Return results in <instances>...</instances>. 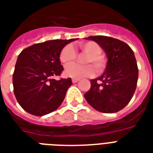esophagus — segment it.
I'll use <instances>...</instances> for the list:
<instances>
[{
	"label": "esophagus",
	"mask_w": 153,
	"mask_h": 153,
	"mask_svg": "<svg viewBox=\"0 0 153 153\" xmlns=\"http://www.w3.org/2000/svg\"><path fill=\"white\" fill-rule=\"evenodd\" d=\"M72 81H73V83H76L79 81V79H75V78H73V79H72Z\"/></svg>",
	"instance_id": "34e87169"
}]
</instances>
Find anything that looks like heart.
<instances>
[{
  "label": "heart",
  "mask_w": 153,
  "mask_h": 153,
  "mask_svg": "<svg viewBox=\"0 0 153 153\" xmlns=\"http://www.w3.org/2000/svg\"><path fill=\"white\" fill-rule=\"evenodd\" d=\"M78 47L85 53L87 56L85 57V63H92L96 66L98 71L102 70L105 66V60L101 54V48L97 43L94 41H85L78 45ZM76 58V52L72 45H66L61 50L60 54V60L64 65L73 62ZM95 67L91 65H79L73 63L68 65L65 69V74L68 77L80 79L82 77L92 76L95 74Z\"/></svg>",
  "instance_id": "1"
}]
</instances>
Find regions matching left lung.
Listing matches in <instances>:
<instances>
[{"label": "left lung", "mask_w": 153, "mask_h": 153, "mask_svg": "<svg viewBox=\"0 0 153 153\" xmlns=\"http://www.w3.org/2000/svg\"><path fill=\"white\" fill-rule=\"evenodd\" d=\"M108 57L106 69L98 78L90 80L85 100L93 108L105 113L117 112L126 106L137 88L138 68L134 53L127 44L110 36H93Z\"/></svg>", "instance_id": "obj_1"}]
</instances>
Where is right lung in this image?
Wrapping results in <instances>:
<instances>
[{
	"label": "right lung",
	"instance_id": "1",
	"mask_svg": "<svg viewBox=\"0 0 153 153\" xmlns=\"http://www.w3.org/2000/svg\"><path fill=\"white\" fill-rule=\"evenodd\" d=\"M76 39L53 40L34 44L19 54L13 75V91L19 105L34 116L55 111L63 102L71 78L56 80L64 70L60 54L66 45Z\"/></svg>",
	"mask_w": 153,
	"mask_h": 153
}]
</instances>
